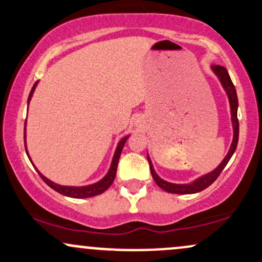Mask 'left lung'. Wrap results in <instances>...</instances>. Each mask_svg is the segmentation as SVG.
<instances>
[{"instance_id": "obj_1", "label": "left lung", "mask_w": 262, "mask_h": 262, "mask_svg": "<svg viewBox=\"0 0 262 262\" xmlns=\"http://www.w3.org/2000/svg\"><path fill=\"white\" fill-rule=\"evenodd\" d=\"M210 70L212 73L217 76V79L221 82L222 87L227 93L228 101H229V107H230V119H231V127H233V140H231L230 148L228 154L225 155V158L222 160L221 164L215 167L214 170H212L208 173H204V175L197 177L193 181L189 183H173L169 182L166 180L161 179L160 176L156 173L154 169V165H152L151 159L148 154V161L150 165V171H151V176L156 182V185L159 187L164 189V191L169 192V193H176V194H191V193H197V192L203 191L208 186L212 185L213 182L217 180V177L221 175V172L223 169L227 166V164L229 162L230 158L233 156L234 151H235L237 140H239V122H237V96H236V90L234 87L233 82H231L229 74H228L227 69L224 66L219 65H213L210 66Z\"/></svg>"}]
</instances>
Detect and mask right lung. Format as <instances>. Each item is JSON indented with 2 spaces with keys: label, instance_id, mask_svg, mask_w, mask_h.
<instances>
[{
  "label": "right lung",
  "instance_id": "obj_1",
  "mask_svg": "<svg viewBox=\"0 0 262 262\" xmlns=\"http://www.w3.org/2000/svg\"><path fill=\"white\" fill-rule=\"evenodd\" d=\"M39 81L34 83V86H33L31 93H29V97H28V106H29V102H31L32 97H33V93L35 91V87H37ZM130 137V134H127L125 137H123L121 140L118 141V144H117V148L114 150V154H113V158H112V161H111V165H110V169H108L107 173L102 177L101 180H98L97 182L95 183H90V185H85V186H64V185H59V183L52 181V180H49L48 177H45L43 173L39 171L37 167L34 166V164H33L31 156H29V152H28V149H27V122L25 123V146H26V152L27 155H28L29 160H31L32 165L35 167V170H37V172L39 173V176L43 179V181L47 183L48 186H50L54 191L59 192L60 194H64L66 197H71V198H89V197H93V196H98V194L103 193L106 189L110 187L111 185H112L114 179H116V173H117V166H118V161H119V156H121V152L123 150V146H124L125 141H127L128 138Z\"/></svg>",
  "mask_w": 262,
  "mask_h": 262
}]
</instances>
